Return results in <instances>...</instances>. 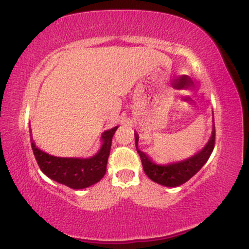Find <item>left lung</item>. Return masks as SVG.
<instances>
[{"instance_id": "obj_1", "label": "left lung", "mask_w": 249, "mask_h": 249, "mask_svg": "<svg viewBox=\"0 0 249 249\" xmlns=\"http://www.w3.org/2000/svg\"><path fill=\"white\" fill-rule=\"evenodd\" d=\"M134 139H136V148L137 152L139 153L142 159V168L146 176L152 181L157 184L162 185L166 187H177L180 185L185 184L187 180H190L194 174H196L200 171V168L206 164L208 158L213 152L214 141H215V126H214V117H213V128L212 134L210 139L206 142L201 150L194 153L193 156L188 157L180 161L167 162V164H158L147 156L146 153L142 152L138 147L139 136L134 131Z\"/></svg>"}]
</instances>
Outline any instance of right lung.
I'll return each mask as SVG.
<instances>
[{
	"label": "right lung",
	"instance_id": "add662e5",
	"mask_svg": "<svg viewBox=\"0 0 249 249\" xmlns=\"http://www.w3.org/2000/svg\"><path fill=\"white\" fill-rule=\"evenodd\" d=\"M118 126L104 131L102 133V145L97 153L89 158H67V157H56L49 154L36 146L31 136L30 142L33 152L39 168L48 178L73 190H83L98 182L105 172L108 154L111 150L112 137Z\"/></svg>",
	"mask_w": 249,
	"mask_h": 249
}]
</instances>
